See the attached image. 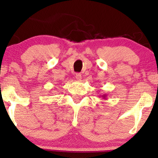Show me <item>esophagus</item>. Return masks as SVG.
I'll return each instance as SVG.
<instances>
[{"label": "esophagus", "instance_id": "1", "mask_svg": "<svg viewBox=\"0 0 158 158\" xmlns=\"http://www.w3.org/2000/svg\"><path fill=\"white\" fill-rule=\"evenodd\" d=\"M76 79L77 80H80V79H81V73H77L76 74Z\"/></svg>", "mask_w": 158, "mask_h": 158}]
</instances>
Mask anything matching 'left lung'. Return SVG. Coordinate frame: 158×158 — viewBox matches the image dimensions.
<instances>
[{"instance_id":"left-lung-1","label":"left lung","mask_w":158,"mask_h":158,"mask_svg":"<svg viewBox=\"0 0 158 158\" xmlns=\"http://www.w3.org/2000/svg\"><path fill=\"white\" fill-rule=\"evenodd\" d=\"M100 97H102V99H106V97H107V94H103V95H101Z\"/></svg>"}]
</instances>
